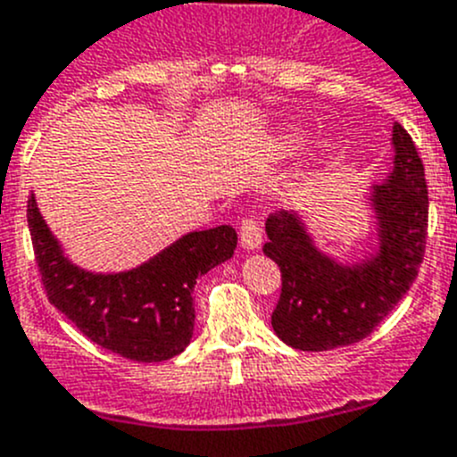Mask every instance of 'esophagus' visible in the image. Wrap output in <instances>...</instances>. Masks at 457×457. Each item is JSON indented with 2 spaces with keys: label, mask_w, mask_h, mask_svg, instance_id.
Segmentation results:
<instances>
[{
  "label": "esophagus",
  "mask_w": 457,
  "mask_h": 457,
  "mask_svg": "<svg viewBox=\"0 0 457 457\" xmlns=\"http://www.w3.org/2000/svg\"><path fill=\"white\" fill-rule=\"evenodd\" d=\"M240 245L246 251H253L262 245V231L256 217H242L240 221Z\"/></svg>",
  "instance_id": "obj_1"
}]
</instances>
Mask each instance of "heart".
I'll return each instance as SVG.
<instances>
[{
	"mask_svg": "<svg viewBox=\"0 0 457 457\" xmlns=\"http://www.w3.org/2000/svg\"><path fill=\"white\" fill-rule=\"evenodd\" d=\"M303 140H305V133L299 131V129H295V131L286 133V136L280 137L278 145H276V154H278V156H292V154L303 145Z\"/></svg>",
	"mask_w": 457,
	"mask_h": 457,
	"instance_id": "obj_1",
	"label": "heart"
}]
</instances>
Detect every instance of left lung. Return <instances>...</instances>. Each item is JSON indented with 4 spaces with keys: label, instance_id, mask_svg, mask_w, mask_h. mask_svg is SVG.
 I'll use <instances>...</instances> for the list:
<instances>
[{
    "label": "left lung",
    "instance_id": "8db88e82",
    "mask_svg": "<svg viewBox=\"0 0 457 457\" xmlns=\"http://www.w3.org/2000/svg\"><path fill=\"white\" fill-rule=\"evenodd\" d=\"M395 167L371 187L376 215L374 253L355 265L326 256L296 212L267 217L262 251L280 267V299L271 326L299 351H330L365 340L390 315L417 278L428 228V187L412 137L392 129Z\"/></svg>",
    "mask_w": 457,
    "mask_h": 457
}]
</instances>
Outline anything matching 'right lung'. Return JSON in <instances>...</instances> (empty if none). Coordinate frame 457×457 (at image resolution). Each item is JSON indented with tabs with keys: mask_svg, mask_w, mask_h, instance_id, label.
<instances>
[{
	"mask_svg": "<svg viewBox=\"0 0 457 457\" xmlns=\"http://www.w3.org/2000/svg\"><path fill=\"white\" fill-rule=\"evenodd\" d=\"M27 221L49 303L87 340L137 362H162L190 345L196 278L228 261L237 245L236 228L215 226L179 237L136 270L95 274L67 261L33 195Z\"/></svg>",
	"mask_w": 457,
	"mask_h": 457,
	"instance_id": "obj_1",
	"label": "right lung"
}]
</instances>
